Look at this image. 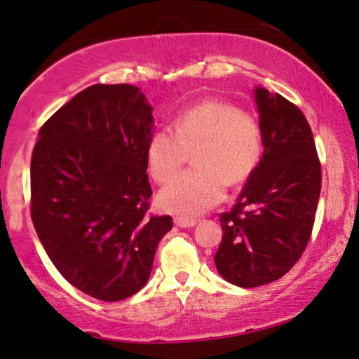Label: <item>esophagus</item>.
<instances>
[{"label":"esophagus","instance_id":"esophagus-1","mask_svg":"<svg viewBox=\"0 0 359 359\" xmlns=\"http://www.w3.org/2000/svg\"><path fill=\"white\" fill-rule=\"evenodd\" d=\"M174 222L179 228H192V226H196V219H192V217H175Z\"/></svg>","mask_w":359,"mask_h":359}]
</instances>
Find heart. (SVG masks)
Wrapping results in <instances>:
<instances>
[{"instance_id": "b5f03b06", "label": "heart", "mask_w": 359, "mask_h": 359, "mask_svg": "<svg viewBox=\"0 0 359 359\" xmlns=\"http://www.w3.org/2000/svg\"><path fill=\"white\" fill-rule=\"evenodd\" d=\"M189 151L196 167L175 180ZM262 151V128L257 119L229 102L208 100L177 114L174 131L155 130L147 142L145 156L155 182L175 180L158 194L160 208L196 216L221 203L226 184L248 180Z\"/></svg>"}]
</instances>
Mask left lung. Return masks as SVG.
Masks as SVG:
<instances>
[{"mask_svg": "<svg viewBox=\"0 0 359 359\" xmlns=\"http://www.w3.org/2000/svg\"><path fill=\"white\" fill-rule=\"evenodd\" d=\"M263 155L238 203L219 221V275L253 288L275 282L302 257L320 194V162L306 116L278 93L255 89Z\"/></svg>", "mask_w": 359, "mask_h": 359, "instance_id": "obj_1", "label": "left lung"}]
</instances>
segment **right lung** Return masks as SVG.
<instances>
[{
	"label": "right lung",
	"instance_id": "right-lung-1",
	"mask_svg": "<svg viewBox=\"0 0 359 359\" xmlns=\"http://www.w3.org/2000/svg\"><path fill=\"white\" fill-rule=\"evenodd\" d=\"M154 109L130 84H94L45 121L30 165L32 221L71 285L116 302L148 282L170 216H148Z\"/></svg>",
	"mask_w": 359,
	"mask_h": 359
}]
</instances>
